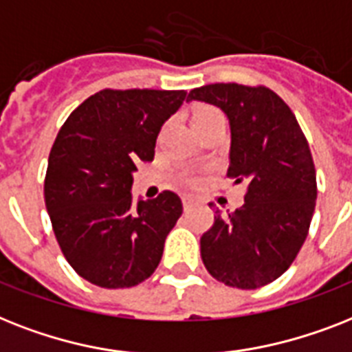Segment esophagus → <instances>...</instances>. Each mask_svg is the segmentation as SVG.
<instances>
[{
    "mask_svg": "<svg viewBox=\"0 0 352 352\" xmlns=\"http://www.w3.org/2000/svg\"><path fill=\"white\" fill-rule=\"evenodd\" d=\"M201 204V199L196 198V196H184V209L189 210L192 207H198Z\"/></svg>",
    "mask_w": 352,
    "mask_h": 352,
    "instance_id": "esophagus-1",
    "label": "esophagus"
}]
</instances>
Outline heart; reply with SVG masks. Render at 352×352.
I'll return each mask as SVG.
<instances>
[{
	"label": "heart",
	"mask_w": 352,
	"mask_h": 352,
	"mask_svg": "<svg viewBox=\"0 0 352 352\" xmlns=\"http://www.w3.org/2000/svg\"><path fill=\"white\" fill-rule=\"evenodd\" d=\"M212 118H221V114L218 111H216L214 107H198L196 111H194L192 114V125H196V123H201V122H207V120H212Z\"/></svg>",
	"instance_id": "1"
}]
</instances>
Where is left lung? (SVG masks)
<instances>
[{
  "mask_svg": "<svg viewBox=\"0 0 352 352\" xmlns=\"http://www.w3.org/2000/svg\"><path fill=\"white\" fill-rule=\"evenodd\" d=\"M189 100L227 114V178L247 187L245 204L229 216L216 210L201 236L204 265L229 287H263L287 271L309 234L318 187L307 138L287 103L263 85L212 83L192 89Z\"/></svg>",
  "mask_w": 352,
  "mask_h": 352,
  "instance_id": "1",
  "label": "left lung"
}]
</instances>
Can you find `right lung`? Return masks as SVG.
<instances>
[{
    "label": "right lung",
    "mask_w": 352,
    "mask_h": 352,
    "mask_svg": "<svg viewBox=\"0 0 352 352\" xmlns=\"http://www.w3.org/2000/svg\"><path fill=\"white\" fill-rule=\"evenodd\" d=\"M185 91L103 89L72 111L50 148L45 205L60 249L83 280L134 287L158 267L184 212L173 190L132 205V173L153 162L160 129Z\"/></svg>",
    "instance_id": "1"
}]
</instances>
